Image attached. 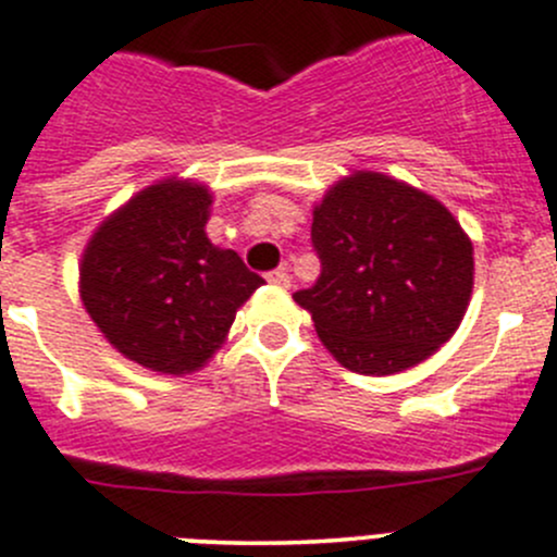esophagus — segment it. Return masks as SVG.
Instances as JSON below:
<instances>
[{"mask_svg":"<svg viewBox=\"0 0 557 557\" xmlns=\"http://www.w3.org/2000/svg\"><path fill=\"white\" fill-rule=\"evenodd\" d=\"M267 280L272 285H280V288H288V285H290V274H288V269H285V267H280V269H274V272H269Z\"/></svg>","mask_w":557,"mask_h":557,"instance_id":"34e87169","label":"esophagus"}]
</instances>
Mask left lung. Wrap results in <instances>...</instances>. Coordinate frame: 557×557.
Returning a JSON list of instances; mask_svg holds the SVG:
<instances>
[{"instance_id":"1","label":"left lung","mask_w":557,"mask_h":557,"mask_svg":"<svg viewBox=\"0 0 557 557\" xmlns=\"http://www.w3.org/2000/svg\"><path fill=\"white\" fill-rule=\"evenodd\" d=\"M310 310L334 359L392 375L433 356L460 326L473 288V245L449 209L383 174L337 182L312 212Z\"/></svg>"}]
</instances>
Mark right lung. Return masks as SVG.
Listing matches in <instances>:
<instances>
[{
	"mask_svg": "<svg viewBox=\"0 0 557 557\" xmlns=\"http://www.w3.org/2000/svg\"><path fill=\"white\" fill-rule=\"evenodd\" d=\"M209 207V190L193 182L147 187L97 228L81 261L91 321L119 354L165 375L212 359L263 285L234 250L207 239Z\"/></svg>",
	"mask_w": 557,
	"mask_h": 557,
	"instance_id": "obj_1",
	"label": "right lung"
}]
</instances>
